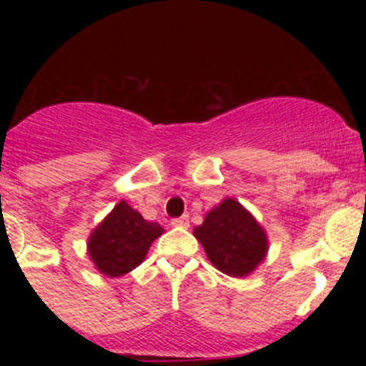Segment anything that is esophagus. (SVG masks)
<instances>
[{
	"label": "esophagus",
	"instance_id": "esophagus-1",
	"mask_svg": "<svg viewBox=\"0 0 366 366\" xmlns=\"http://www.w3.org/2000/svg\"><path fill=\"white\" fill-rule=\"evenodd\" d=\"M170 223H172V227H187V225H189V216H181V218H174Z\"/></svg>",
	"mask_w": 366,
	"mask_h": 366
}]
</instances>
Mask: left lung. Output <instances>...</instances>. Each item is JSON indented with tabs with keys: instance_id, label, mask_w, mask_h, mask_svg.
<instances>
[{
	"instance_id": "left-lung-1",
	"label": "left lung",
	"mask_w": 366,
	"mask_h": 366,
	"mask_svg": "<svg viewBox=\"0 0 366 366\" xmlns=\"http://www.w3.org/2000/svg\"><path fill=\"white\" fill-rule=\"evenodd\" d=\"M194 236L205 249L207 258L222 273L231 277H247L253 273L267 253V236L254 216L232 198H225Z\"/></svg>"
}]
</instances>
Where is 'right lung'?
<instances>
[{"mask_svg": "<svg viewBox=\"0 0 366 366\" xmlns=\"http://www.w3.org/2000/svg\"><path fill=\"white\" fill-rule=\"evenodd\" d=\"M163 232L159 223L147 222L128 203L119 202L93 229L87 240V253L100 273L121 277L144 260L152 242Z\"/></svg>", "mask_w": 366, "mask_h": 366, "instance_id": "1", "label": "right lung"}]
</instances>
